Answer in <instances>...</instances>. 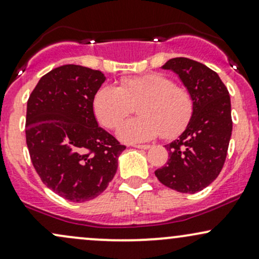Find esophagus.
<instances>
[{
  "label": "esophagus",
  "instance_id": "34e87169",
  "mask_svg": "<svg viewBox=\"0 0 259 259\" xmlns=\"http://www.w3.org/2000/svg\"><path fill=\"white\" fill-rule=\"evenodd\" d=\"M133 147H135V148H138V149H149L151 148V146H149V144H133Z\"/></svg>",
  "mask_w": 259,
  "mask_h": 259
}]
</instances>
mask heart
I'll return each instance as SVG.
<instances>
[{
	"label": "heart",
	"instance_id": "heart-1",
	"mask_svg": "<svg viewBox=\"0 0 259 259\" xmlns=\"http://www.w3.org/2000/svg\"><path fill=\"white\" fill-rule=\"evenodd\" d=\"M140 117L126 119L118 124L116 135L124 143H141L157 138H175L190 123L194 115V97L188 89L175 85L163 74L126 77L121 88L105 85L94 97V112L97 121L113 128L138 104Z\"/></svg>",
	"mask_w": 259,
	"mask_h": 259
}]
</instances>
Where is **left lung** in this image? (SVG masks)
<instances>
[{
	"instance_id": "obj_1",
	"label": "left lung",
	"mask_w": 259,
	"mask_h": 259,
	"mask_svg": "<svg viewBox=\"0 0 259 259\" xmlns=\"http://www.w3.org/2000/svg\"><path fill=\"white\" fill-rule=\"evenodd\" d=\"M179 76L194 97V115L178 140L166 144V164L154 171L179 193L201 191L219 177L232 133L231 100L220 76L204 64L173 58L162 66Z\"/></svg>"
}]
</instances>
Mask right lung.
Wrapping results in <instances>:
<instances>
[{"mask_svg":"<svg viewBox=\"0 0 259 259\" xmlns=\"http://www.w3.org/2000/svg\"><path fill=\"white\" fill-rule=\"evenodd\" d=\"M106 76L75 64L40 77L27 102L26 140L41 182L73 202L95 199L113 179L126 147L99 127L94 97Z\"/></svg>","mask_w":259,"mask_h":259,"instance_id":"1","label":"right lung"}]
</instances>
